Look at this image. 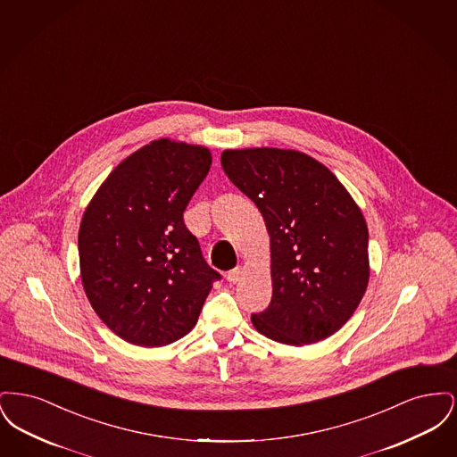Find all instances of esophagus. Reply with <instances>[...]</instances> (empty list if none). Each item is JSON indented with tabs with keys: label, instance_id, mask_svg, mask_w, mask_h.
Wrapping results in <instances>:
<instances>
[{
	"label": "esophagus",
	"instance_id": "obj_1",
	"mask_svg": "<svg viewBox=\"0 0 457 457\" xmlns=\"http://www.w3.org/2000/svg\"><path fill=\"white\" fill-rule=\"evenodd\" d=\"M241 276H243V269L237 267V269H233V270L228 272V278H226V279L231 284H237L239 279H241Z\"/></svg>",
	"mask_w": 457,
	"mask_h": 457
}]
</instances>
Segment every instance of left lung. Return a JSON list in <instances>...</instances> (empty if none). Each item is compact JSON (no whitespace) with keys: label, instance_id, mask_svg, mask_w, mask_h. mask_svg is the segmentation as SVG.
<instances>
[{"label":"left lung","instance_id":"8db88e82","mask_svg":"<svg viewBox=\"0 0 457 457\" xmlns=\"http://www.w3.org/2000/svg\"><path fill=\"white\" fill-rule=\"evenodd\" d=\"M220 164L255 202L270 238L272 300L252 324L289 346L327 339L369 286V228L358 204L336 174L300 151L228 149Z\"/></svg>","mask_w":457,"mask_h":457}]
</instances>
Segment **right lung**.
I'll use <instances>...</instances> for the list:
<instances>
[{"label": "right lung", "instance_id": "obj_1", "mask_svg": "<svg viewBox=\"0 0 457 457\" xmlns=\"http://www.w3.org/2000/svg\"><path fill=\"white\" fill-rule=\"evenodd\" d=\"M207 147L159 138L123 159L88 202L80 278L99 319L135 346H166L195 327L218 272L183 212L209 173Z\"/></svg>", "mask_w": 457, "mask_h": 457}]
</instances>
